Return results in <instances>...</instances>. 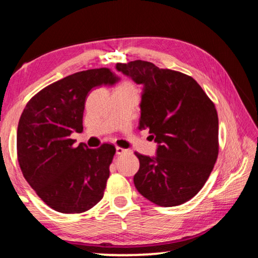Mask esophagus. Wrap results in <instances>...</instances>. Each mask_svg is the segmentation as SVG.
Returning <instances> with one entry per match:
<instances>
[{
  "label": "esophagus",
  "mask_w": 258,
  "mask_h": 258,
  "mask_svg": "<svg viewBox=\"0 0 258 258\" xmlns=\"http://www.w3.org/2000/svg\"><path fill=\"white\" fill-rule=\"evenodd\" d=\"M125 152H127V150L123 149V148L120 147H116V155H123Z\"/></svg>",
  "instance_id": "obj_1"
}]
</instances>
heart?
I'll return each mask as SVG.
<instances>
[{
  "label": "heart",
  "instance_id": "heart-1",
  "mask_svg": "<svg viewBox=\"0 0 258 258\" xmlns=\"http://www.w3.org/2000/svg\"><path fill=\"white\" fill-rule=\"evenodd\" d=\"M118 89H121V90H128V91H137V89H135V85L133 84L132 82L131 81H124L121 84L119 85Z\"/></svg>",
  "mask_w": 258,
  "mask_h": 258
}]
</instances>
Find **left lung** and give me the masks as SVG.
Returning a JSON list of instances; mask_svg holds the SVG:
<instances>
[{
    "mask_svg": "<svg viewBox=\"0 0 258 258\" xmlns=\"http://www.w3.org/2000/svg\"><path fill=\"white\" fill-rule=\"evenodd\" d=\"M116 69L143 85L140 130L158 143L157 156L135 152L140 168L134 184L158 206L184 204L202 190L218 156L215 104L191 76L143 60Z\"/></svg>",
    "mask_w": 258,
    "mask_h": 258,
    "instance_id": "obj_1",
    "label": "left lung"
}]
</instances>
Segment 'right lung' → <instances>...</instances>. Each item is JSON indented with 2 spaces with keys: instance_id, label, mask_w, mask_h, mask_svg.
<instances>
[{
  "instance_id": "right-lung-1",
  "label": "right lung",
  "mask_w": 258,
  "mask_h": 258,
  "mask_svg": "<svg viewBox=\"0 0 258 258\" xmlns=\"http://www.w3.org/2000/svg\"><path fill=\"white\" fill-rule=\"evenodd\" d=\"M118 81L108 68L75 73L35 94L21 113L17 131L20 169L38 197L56 212H86L103 197L115 147H76L71 134L83 132L90 91Z\"/></svg>"
}]
</instances>
